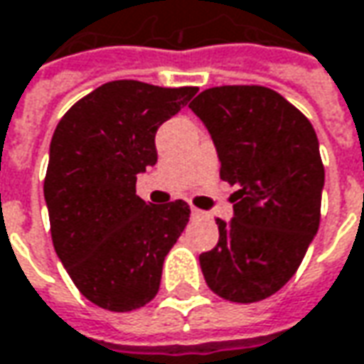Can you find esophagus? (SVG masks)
<instances>
[{"label":"esophagus","instance_id":"1","mask_svg":"<svg viewBox=\"0 0 364 364\" xmlns=\"http://www.w3.org/2000/svg\"><path fill=\"white\" fill-rule=\"evenodd\" d=\"M192 218H196V220H200V218H206V212L198 210V208H192Z\"/></svg>","mask_w":364,"mask_h":364}]
</instances>
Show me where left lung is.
Segmentation results:
<instances>
[{"label":"left lung","instance_id":"obj_1","mask_svg":"<svg viewBox=\"0 0 364 364\" xmlns=\"http://www.w3.org/2000/svg\"><path fill=\"white\" fill-rule=\"evenodd\" d=\"M190 109L210 134L220 178L238 186L232 220L216 218L218 245L200 255L202 274L226 301L268 299L318 230L324 168L313 124L262 85L210 87Z\"/></svg>","mask_w":364,"mask_h":364}]
</instances>
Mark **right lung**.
<instances>
[{
	"instance_id": "right-lung-1",
	"label": "right lung",
	"mask_w": 364,
	"mask_h": 364,
	"mask_svg": "<svg viewBox=\"0 0 364 364\" xmlns=\"http://www.w3.org/2000/svg\"><path fill=\"white\" fill-rule=\"evenodd\" d=\"M196 87L118 80L65 112L53 132L43 196L51 240L87 301L128 313L152 301L162 264L186 228L184 200L150 204L136 176L156 164V132Z\"/></svg>"
}]
</instances>
